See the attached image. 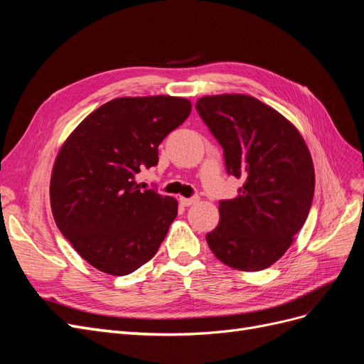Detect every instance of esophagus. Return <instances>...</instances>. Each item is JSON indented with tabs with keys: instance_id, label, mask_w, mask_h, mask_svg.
<instances>
[{
	"instance_id": "obj_1",
	"label": "esophagus",
	"mask_w": 364,
	"mask_h": 364,
	"mask_svg": "<svg viewBox=\"0 0 364 364\" xmlns=\"http://www.w3.org/2000/svg\"><path fill=\"white\" fill-rule=\"evenodd\" d=\"M197 200H199V197H181L179 202L182 206H191L194 205Z\"/></svg>"
}]
</instances>
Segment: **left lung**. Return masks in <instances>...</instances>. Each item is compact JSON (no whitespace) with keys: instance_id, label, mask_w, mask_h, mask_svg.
<instances>
[{"instance_id":"obj_1","label":"left lung","mask_w":364,"mask_h":364,"mask_svg":"<svg viewBox=\"0 0 364 364\" xmlns=\"http://www.w3.org/2000/svg\"><path fill=\"white\" fill-rule=\"evenodd\" d=\"M196 109L223 149L228 174L243 179L235 199L220 202V223L206 234L208 246L232 269H267L291 246L310 213V151L290 121L255 97L208 95Z\"/></svg>"}]
</instances>
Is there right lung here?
I'll return each instance as SVG.
<instances>
[{
	"instance_id": "1",
	"label": "right lung",
	"mask_w": 364,
	"mask_h": 364,
	"mask_svg": "<svg viewBox=\"0 0 364 364\" xmlns=\"http://www.w3.org/2000/svg\"><path fill=\"white\" fill-rule=\"evenodd\" d=\"M191 112L182 97H121L87 115L54 161V222L79 255L100 272L124 277L150 261L178 200L142 190L136 174L158 165V147Z\"/></svg>"
}]
</instances>
